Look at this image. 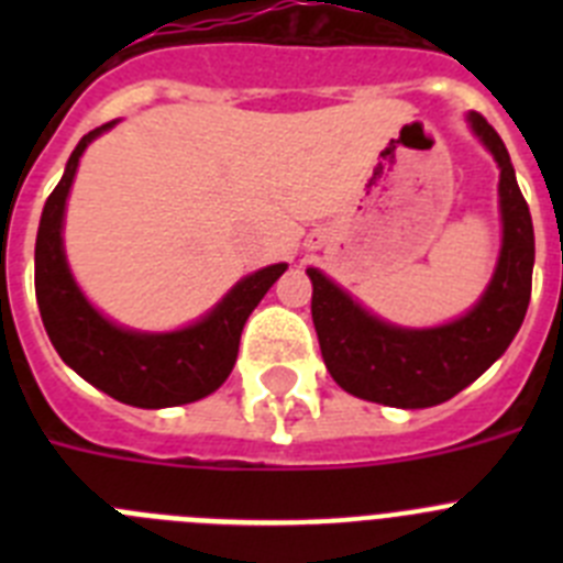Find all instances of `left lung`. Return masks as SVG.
I'll return each mask as SVG.
<instances>
[{"mask_svg": "<svg viewBox=\"0 0 563 563\" xmlns=\"http://www.w3.org/2000/svg\"><path fill=\"white\" fill-rule=\"evenodd\" d=\"M467 121L501 168L499 265L474 310L431 330H402L363 310L321 271H307L327 369L343 391L361 400L395 409H429L451 400L505 355L525 321L536 258L530 208L496 129L479 112L467 114Z\"/></svg>", "mask_w": 563, "mask_h": 563, "instance_id": "obj_1", "label": "left lung"}]
</instances>
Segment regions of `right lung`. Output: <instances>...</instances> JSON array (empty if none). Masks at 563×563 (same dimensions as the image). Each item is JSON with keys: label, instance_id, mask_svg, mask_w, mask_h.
<instances>
[{"label": "right lung", "instance_id": "obj_1", "mask_svg": "<svg viewBox=\"0 0 563 563\" xmlns=\"http://www.w3.org/2000/svg\"><path fill=\"white\" fill-rule=\"evenodd\" d=\"M112 123L84 134L69 154L64 177L44 202L36 236V301L49 341L96 389L137 409H166L208 397L231 375L239 335L253 307L287 265L251 273L202 321L177 332H132L112 324L78 290L62 242L64 206L84 148Z\"/></svg>", "mask_w": 563, "mask_h": 563}]
</instances>
